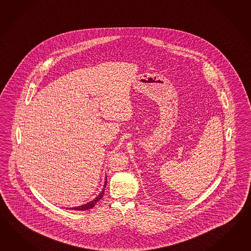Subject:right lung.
I'll list each match as a JSON object with an SVG mask.
<instances>
[{"mask_svg":"<svg viewBox=\"0 0 251 251\" xmlns=\"http://www.w3.org/2000/svg\"><path fill=\"white\" fill-rule=\"evenodd\" d=\"M106 184H107V177H106L105 183H104V188L102 189V191L100 192V195H98L95 199L91 201L87 202V203H85L84 205H81V206L78 207H73V208H69V209H73V210H75V211H85V210L92 209V208L95 207V204L98 202V201H100V199L102 198V196L104 195V190H105Z\"/></svg>","mask_w":251,"mask_h":251,"instance_id":"obj_1","label":"right lung"}]
</instances>
